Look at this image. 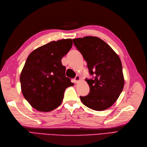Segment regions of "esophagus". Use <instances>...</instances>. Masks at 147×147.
<instances>
[{
    "mask_svg": "<svg viewBox=\"0 0 147 147\" xmlns=\"http://www.w3.org/2000/svg\"><path fill=\"white\" fill-rule=\"evenodd\" d=\"M80 81H81V78H80V76H76V78H74V82H75V83H76V84L79 83V82H80Z\"/></svg>",
    "mask_w": 147,
    "mask_h": 147,
    "instance_id": "34e87169",
    "label": "esophagus"
}]
</instances>
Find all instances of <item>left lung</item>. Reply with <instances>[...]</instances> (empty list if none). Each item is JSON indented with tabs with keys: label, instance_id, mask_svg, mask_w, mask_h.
Returning <instances> with one entry per match:
<instances>
[{
	"label": "left lung",
	"instance_id": "obj_1",
	"mask_svg": "<svg viewBox=\"0 0 147 147\" xmlns=\"http://www.w3.org/2000/svg\"><path fill=\"white\" fill-rule=\"evenodd\" d=\"M73 40L87 61L90 74L94 76L91 80H86L90 92L88 96H81V100L92 110H106L116 102L124 86L119 56L98 37L88 36Z\"/></svg>",
	"mask_w": 147,
	"mask_h": 147
}]
</instances>
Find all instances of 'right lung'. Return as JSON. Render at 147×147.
I'll use <instances>...</instances> for the list:
<instances>
[{
  "label": "right lung",
  "mask_w": 147,
  "mask_h": 147,
  "mask_svg": "<svg viewBox=\"0 0 147 147\" xmlns=\"http://www.w3.org/2000/svg\"><path fill=\"white\" fill-rule=\"evenodd\" d=\"M73 46L72 40L53 41L33 50L21 72V90L30 106L50 112L61 105L65 89L73 86L66 77L61 59Z\"/></svg>",
  "instance_id": "obj_1"
}]
</instances>
